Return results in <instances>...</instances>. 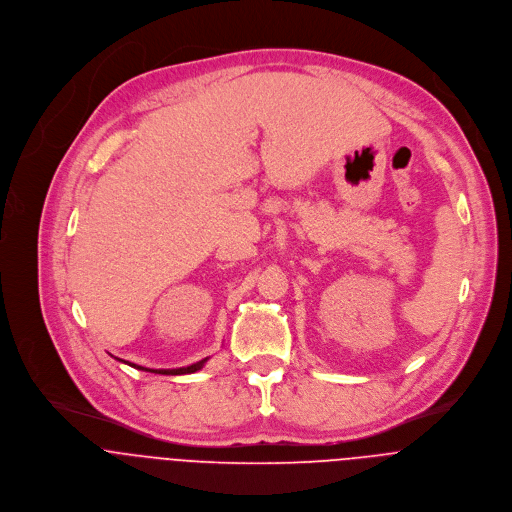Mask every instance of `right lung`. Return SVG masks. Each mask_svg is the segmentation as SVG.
<instances>
[{
  "mask_svg": "<svg viewBox=\"0 0 512 512\" xmlns=\"http://www.w3.org/2000/svg\"><path fill=\"white\" fill-rule=\"evenodd\" d=\"M119 361H123V359H119ZM206 361H208V359H201V361H197V363H193V365H189V367H179V369H145V367L135 365V363H129V361H123V363L131 365V367H135V369L149 371V373H161V375H185V373H195V371H199V369L203 367V363H206Z\"/></svg>",
  "mask_w": 512,
  "mask_h": 512,
  "instance_id": "right-lung-1",
  "label": "right lung"
}]
</instances>
